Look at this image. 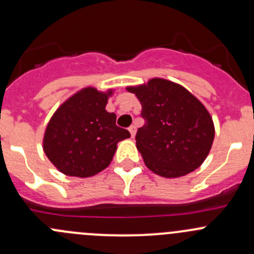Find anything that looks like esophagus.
<instances>
[{
	"label": "esophagus",
	"instance_id": "esophagus-1",
	"mask_svg": "<svg viewBox=\"0 0 254 254\" xmlns=\"http://www.w3.org/2000/svg\"><path fill=\"white\" fill-rule=\"evenodd\" d=\"M129 131L130 134H131V137H135V134H136V127H135L134 125H131V127H129Z\"/></svg>",
	"mask_w": 254,
	"mask_h": 254
}]
</instances>
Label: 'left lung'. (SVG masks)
Listing matches in <instances>:
<instances>
[{"instance_id":"left-lung-1","label":"left lung","mask_w":254,"mask_h":254,"mask_svg":"<svg viewBox=\"0 0 254 254\" xmlns=\"http://www.w3.org/2000/svg\"><path fill=\"white\" fill-rule=\"evenodd\" d=\"M127 91L139 99L146 119L135 137L146 167L163 178H178L200 167L215 137L205 106L183 86L160 77L127 86Z\"/></svg>"}]
</instances>
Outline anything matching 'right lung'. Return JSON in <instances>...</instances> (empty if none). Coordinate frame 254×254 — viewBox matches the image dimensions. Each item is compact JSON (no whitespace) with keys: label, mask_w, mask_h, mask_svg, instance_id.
Segmentation results:
<instances>
[{"label":"right lung","mask_w":254,"mask_h":254,"mask_svg":"<svg viewBox=\"0 0 254 254\" xmlns=\"http://www.w3.org/2000/svg\"><path fill=\"white\" fill-rule=\"evenodd\" d=\"M114 89L84 87L68 97L49 120L43 150L56 170L71 177L88 178L111 165L118 142L129 139L117 127L114 113L106 111Z\"/></svg>","instance_id":"add662e5"}]
</instances>
